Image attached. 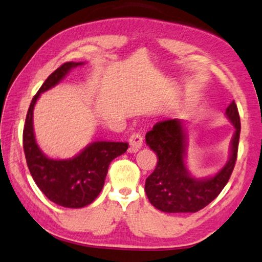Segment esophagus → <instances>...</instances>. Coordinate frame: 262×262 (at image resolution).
<instances>
[{"label": "esophagus", "instance_id": "esophagus-1", "mask_svg": "<svg viewBox=\"0 0 262 262\" xmlns=\"http://www.w3.org/2000/svg\"><path fill=\"white\" fill-rule=\"evenodd\" d=\"M129 144H130L129 151L136 152L141 147L143 146V138L141 136V134H139V133H134V134L129 138Z\"/></svg>", "mask_w": 262, "mask_h": 262}]
</instances>
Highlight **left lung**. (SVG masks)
Listing matches in <instances>:
<instances>
[{
	"label": "left lung",
	"instance_id": "left-lung-1",
	"mask_svg": "<svg viewBox=\"0 0 262 262\" xmlns=\"http://www.w3.org/2000/svg\"><path fill=\"white\" fill-rule=\"evenodd\" d=\"M226 116L234 126L231 152L227 163L206 178L190 175L185 165L186 138L184 124L180 119H165L154 124L146 134V142L157 155V165L146 180L147 197L152 206L168 213L197 212L209 205L222 192L233 171L240 136L238 107L232 101Z\"/></svg>",
	"mask_w": 262,
	"mask_h": 262
}]
</instances>
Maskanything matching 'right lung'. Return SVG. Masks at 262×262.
Listing matches in <instances>:
<instances>
[{
	"instance_id": "1",
	"label": "right lung",
	"mask_w": 262,
	"mask_h": 262,
	"mask_svg": "<svg viewBox=\"0 0 262 262\" xmlns=\"http://www.w3.org/2000/svg\"><path fill=\"white\" fill-rule=\"evenodd\" d=\"M85 63L69 61L48 77L32 98L23 129V149L28 168L39 190L56 204L79 209L101 192L111 162L128 149L127 142L95 141L69 160L50 159L36 142L32 115L39 95L56 86L71 69Z\"/></svg>"
}]
</instances>
